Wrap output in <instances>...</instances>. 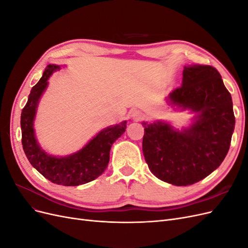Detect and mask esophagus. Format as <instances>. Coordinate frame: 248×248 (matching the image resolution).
I'll use <instances>...</instances> for the list:
<instances>
[{
    "mask_svg": "<svg viewBox=\"0 0 248 248\" xmlns=\"http://www.w3.org/2000/svg\"><path fill=\"white\" fill-rule=\"evenodd\" d=\"M131 117L133 120H136V121H140V120L144 118V115H142V112L140 110H133L131 112Z\"/></svg>",
    "mask_w": 248,
    "mask_h": 248,
    "instance_id": "obj_1",
    "label": "esophagus"
}]
</instances>
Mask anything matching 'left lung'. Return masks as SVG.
Returning <instances> with one entry per match:
<instances>
[{
    "label": "left lung",
    "instance_id": "8db88e82",
    "mask_svg": "<svg viewBox=\"0 0 248 248\" xmlns=\"http://www.w3.org/2000/svg\"><path fill=\"white\" fill-rule=\"evenodd\" d=\"M167 103L193 112L191 124L180 130L160 120L142 122V153L161 181L191 185L218 168L229 152L235 129L232 96L214 67L196 64L184 67L182 85L170 93Z\"/></svg>",
    "mask_w": 248,
    "mask_h": 248
}]
</instances>
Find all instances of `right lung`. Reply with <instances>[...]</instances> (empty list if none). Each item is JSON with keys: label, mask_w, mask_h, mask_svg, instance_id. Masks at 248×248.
<instances>
[{"label": "right lung", "mask_w": 248, "mask_h": 248, "mask_svg": "<svg viewBox=\"0 0 248 248\" xmlns=\"http://www.w3.org/2000/svg\"><path fill=\"white\" fill-rule=\"evenodd\" d=\"M61 66L49 64L40 80L32 88L20 116L21 144L33 168L50 182L64 186H78L98 178L108 168L109 151L126 129V121L103 128L78 151L67 156L50 155L40 147L35 136L34 121L42 94L48 86L51 74Z\"/></svg>", "instance_id": "1"}]
</instances>
